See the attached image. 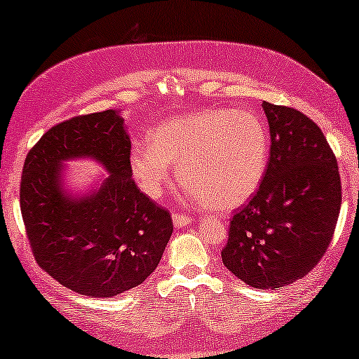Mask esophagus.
I'll list each match as a JSON object with an SVG mask.
<instances>
[{
  "instance_id": "1",
  "label": "esophagus",
  "mask_w": 359,
  "mask_h": 359,
  "mask_svg": "<svg viewBox=\"0 0 359 359\" xmlns=\"http://www.w3.org/2000/svg\"><path fill=\"white\" fill-rule=\"evenodd\" d=\"M171 217H173L175 227H178V229L186 227V225H189L191 222H193V217H189V215H184V214L175 212L173 215H171Z\"/></svg>"
}]
</instances>
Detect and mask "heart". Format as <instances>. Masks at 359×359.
<instances>
[{
  "label": "heart",
  "instance_id": "1",
  "mask_svg": "<svg viewBox=\"0 0 359 359\" xmlns=\"http://www.w3.org/2000/svg\"><path fill=\"white\" fill-rule=\"evenodd\" d=\"M269 158V135L253 112L209 107L161 122L147 144L130 150L137 186L158 199L178 166L189 199L230 210L247 203L262 184Z\"/></svg>",
  "mask_w": 359,
  "mask_h": 359
}]
</instances>
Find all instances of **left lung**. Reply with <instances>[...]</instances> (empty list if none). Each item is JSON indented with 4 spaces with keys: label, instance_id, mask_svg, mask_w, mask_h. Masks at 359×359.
I'll use <instances>...</instances> for the list:
<instances>
[{
    "label": "left lung",
    "instance_id": "obj_1",
    "mask_svg": "<svg viewBox=\"0 0 359 359\" xmlns=\"http://www.w3.org/2000/svg\"><path fill=\"white\" fill-rule=\"evenodd\" d=\"M269 160L257 194L230 220L222 262L257 289L292 284L332 242L341 205L337 158L306 114L263 101Z\"/></svg>",
    "mask_w": 359,
    "mask_h": 359
}]
</instances>
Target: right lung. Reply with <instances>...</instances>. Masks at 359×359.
Wrapping results in <instances>:
<instances>
[{
	"label": "right lung",
	"mask_w": 359,
	"mask_h": 359,
	"mask_svg": "<svg viewBox=\"0 0 359 359\" xmlns=\"http://www.w3.org/2000/svg\"><path fill=\"white\" fill-rule=\"evenodd\" d=\"M95 159L108 175L88 191L66 188L65 163ZM121 111L73 117L42 135L24 161L21 212L39 266L81 296L114 297L158 266L173 233L168 210L130 173Z\"/></svg>",
	"instance_id": "add662e5"
}]
</instances>
